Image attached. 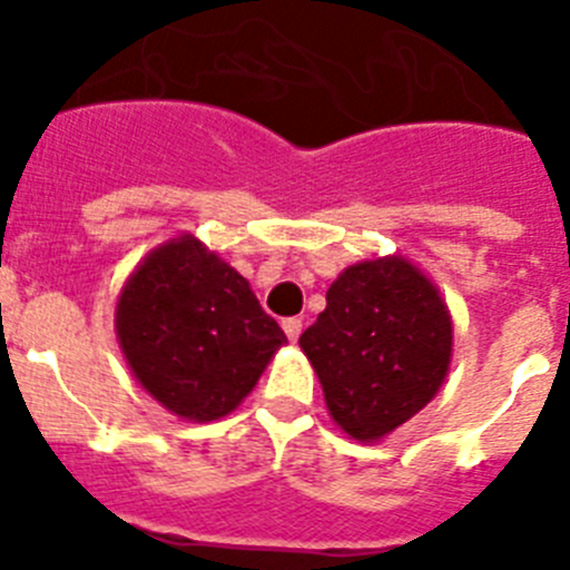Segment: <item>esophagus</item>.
<instances>
[{
  "mask_svg": "<svg viewBox=\"0 0 570 570\" xmlns=\"http://www.w3.org/2000/svg\"><path fill=\"white\" fill-rule=\"evenodd\" d=\"M282 331L288 334L291 342L299 340V334H302V320H299V316H291V320L282 322Z\"/></svg>",
  "mask_w": 570,
  "mask_h": 570,
  "instance_id": "1",
  "label": "esophagus"
}]
</instances>
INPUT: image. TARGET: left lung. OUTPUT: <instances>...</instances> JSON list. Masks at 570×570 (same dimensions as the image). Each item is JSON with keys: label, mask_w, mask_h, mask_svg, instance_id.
I'll use <instances>...</instances> for the list:
<instances>
[{"label": "left lung", "mask_w": 570, "mask_h": 570, "mask_svg": "<svg viewBox=\"0 0 570 570\" xmlns=\"http://www.w3.org/2000/svg\"><path fill=\"white\" fill-rule=\"evenodd\" d=\"M299 347L320 376L336 425L380 442L440 394L454 322L440 288L405 256L347 265Z\"/></svg>", "instance_id": "left-lung-1"}]
</instances>
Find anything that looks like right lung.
<instances>
[{
  "label": "right lung",
  "instance_id": "right-lung-1",
  "mask_svg": "<svg viewBox=\"0 0 570 570\" xmlns=\"http://www.w3.org/2000/svg\"><path fill=\"white\" fill-rule=\"evenodd\" d=\"M114 325L136 382L185 422L236 411L288 342L248 279L194 234L163 242L136 265Z\"/></svg>",
  "mask_w": 570,
  "mask_h": 570
}]
</instances>
